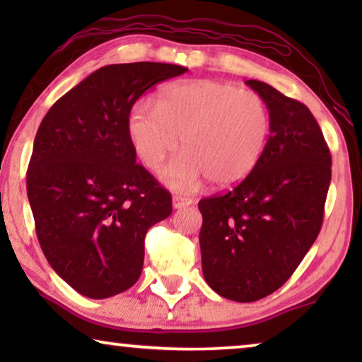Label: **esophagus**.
<instances>
[{"mask_svg": "<svg viewBox=\"0 0 362 362\" xmlns=\"http://www.w3.org/2000/svg\"><path fill=\"white\" fill-rule=\"evenodd\" d=\"M192 202H194L192 197H186V196H175V197H173V207H175V209H182V207L189 206V204H192Z\"/></svg>", "mask_w": 362, "mask_h": 362, "instance_id": "1", "label": "esophagus"}]
</instances>
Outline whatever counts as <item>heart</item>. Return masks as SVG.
<instances>
[{
	"instance_id": "b5f03b06",
	"label": "heart",
	"mask_w": 362,
	"mask_h": 362,
	"mask_svg": "<svg viewBox=\"0 0 362 362\" xmlns=\"http://www.w3.org/2000/svg\"><path fill=\"white\" fill-rule=\"evenodd\" d=\"M270 110L257 92L229 82H180L163 88L156 110L146 103L128 115L127 132L148 170H158L177 150L182 155L163 173L175 189L202 180L227 189L239 185L264 156L270 135Z\"/></svg>"
}]
</instances>
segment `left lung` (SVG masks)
Wrapping results in <instances>:
<instances>
[{
	"mask_svg": "<svg viewBox=\"0 0 362 362\" xmlns=\"http://www.w3.org/2000/svg\"><path fill=\"white\" fill-rule=\"evenodd\" d=\"M270 110L259 165L226 194L199 201L202 275L216 293L249 303L279 290L323 224L331 153L310 108L269 83L247 81Z\"/></svg>",
	"mask_w": 362,
	"mask_h": 362,
	"instance_id": "left-lung-1",
	"label": "left lung"
}]
</instances>
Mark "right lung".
Listing matches in <instances>:
<instances>
[{
	"instance_id": "add662e5",
	"label": "right lung",
	"mask_w": 362,
	"mask_h": 362,
	"mask_svg": "<svg viewBox=\"0 0 362 362\" xmlns=\"http://www.w3.org/2000/svg\"><path fill=\"white\" fill-rule=\"evenodd\" d=\"M186 71L163 62L100 67L39 125L26 176L37 240L83 296L102 300L135 285L148 229L171 214L170 191L136 163L127 122L148 88Z\"/></svg>"
}]
</instances>
